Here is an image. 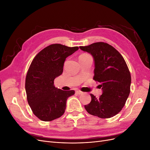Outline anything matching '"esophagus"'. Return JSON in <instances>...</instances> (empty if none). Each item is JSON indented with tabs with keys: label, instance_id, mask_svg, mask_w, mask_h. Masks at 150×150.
<instances>
[{
	"label": "esophagus",
	"instance_id": "obj_1",
	"mask_svg": "<svg viewBox=\"0 0 150 150\" xmlns=\"http://www.w3.org/2000/svg\"><path fill=\"white\" fill-rule=\"evenodd\" d=\"M76 93L79 94V95H80V94H82L83 93V92L79 90V89H78V90H76Z\"/></svg>",
	"mask_w": 150,
	"mask_h": 150
}]
</instances>
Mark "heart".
<instances>
[{
    "mask_svg": "<svg viewBox=\"0 0 150 150\" xmlns=\"http://www.w3.org/2000/svg\"><path fill=\"white\" fill-rule=\"evenodd\" d=\"M85 54H81V56H83V55H85Z\"/></svg>",
    "mask_w": 150,
    "mask_h": 150,
    "instance_id": "heart-1",
    "label": "heart"
}]
</instances>
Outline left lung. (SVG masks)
I'll return each instance as SVG.
<instances>
[{
	"mask_svg": "<svg viewBox=\"0 0 150 150\" xmlns=\"http://www.w3.org/2000/svg\"><path fill=\"white\" fill-rule=\"evenodd\" d=\"M79 47L93 56V79L101 84L99 88L103 89L99 98L90 94L91 101L84 105L86 110L101 118L113 117L121 111L130 93L131 78L128 67L121 54L108 43L98 42Z\"/></svg>",
	"mask_w": 150,
	"mask_h": 150,
	"instance_id": "1",
	"label": "left lung"
}]
</instances>
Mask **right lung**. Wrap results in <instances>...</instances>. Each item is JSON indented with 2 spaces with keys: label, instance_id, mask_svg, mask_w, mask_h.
<instances>
[{
  "label": "right lung",
  "instance_id": "1",
  "mask_svg": "<svg viewBox=\"0 0 150 150\" xmlns=\"http://www.w3.org/2000/svg\"><path fill=\"white\" fill-rule=\"evenodd\" d=\"M78 49L53 44L41 50L32 61L26 74L25 88L29 105L39 120L51 121L64 113L67 99L75 91L56 88L54 81L62 74L66 57Z\"/></svg>",
  "mask_w": 150,
  "mask_h": 150
}]
</instances>
